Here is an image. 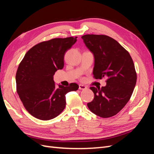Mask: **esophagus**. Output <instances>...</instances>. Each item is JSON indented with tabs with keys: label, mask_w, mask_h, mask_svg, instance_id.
I'll list each match as a JSON object with an SVG mask.
<instances>
[{
	"label": "esophagus",
	"mask_w": 154,
	"mask_h": 154,
	"mask_svg": "<svg viewBox=\"0 0 154 154\" xmlns=\"http://www.w3.org/2000/svg\"><path fill=\"white\" fill-rule=\"evenodd\" d=\"M87 88V87L85 86V85H79V89L80 90H84V89H86Z\"/></svg>",
	"instance_id": "34e87169"
}]
</instances>
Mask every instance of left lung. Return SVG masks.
I'll return each mask as SVG.
<instances>
[{
	"label": "left lung",
	"mask_w": 154,
	"mask_h": 154,
	"mask_svg": "<svg viewBox=\"0 0 154 154\" xmlns=\"http://www.w3.org/2000/svg\"><path fill=\"white\" fill-rule=\"evenodd\" d=\"M82 38L94 55V77L107 78L106 86L90 87L94 97L87 106L100 117H112L128 103L136 86L137 74L133 60L128 51L110 36L85 35Z\"/></svg>",
	"instance_id": "obj_1"
}]
</instances>
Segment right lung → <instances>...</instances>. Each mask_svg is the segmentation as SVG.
Listing matches in <instances>:
<instances>
[{
    "label": "right lung",
    "instance_id": "obj_1",
    "mask_svg": "<svg viewBox=\"0 0 154 154\" xmlns=\"http://www.w3.org/2000/svg\"><path fill=\"white\" fill-rule=\"evenodd\" d=\"M77 36L53 38L31 48L19 64L16 74L17 92L26 109L40 120L52 119L64 110L66 94L77 91L78 84L56 87L53 75L64 66V55Z\"/></svg>",
    "mask_w": 154,
    "mask_h": 154
}]
</instances>
